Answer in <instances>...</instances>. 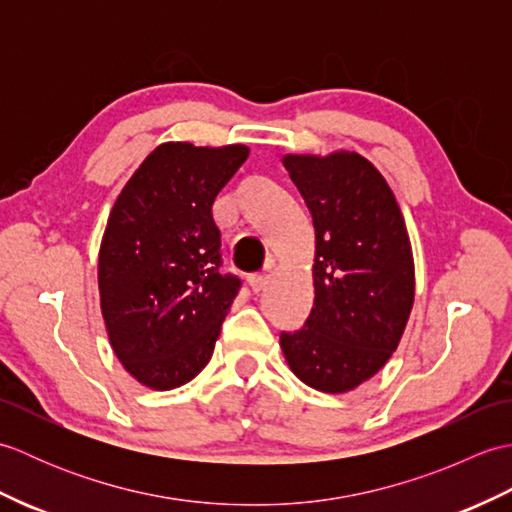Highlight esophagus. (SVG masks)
<instances>
[{
	"instance_id": "esophagus-1",
	"label": "esophagus",
	"mask_w": 512,
	"mask_h": 512,
	"mask_svg": "<svg viewBox=\"0 0 512 512\" xmlns=\"http://www.w3.org/2000/svg\"><path fill=\"white\" fill-rule=\"evenodd\" d=\"M248 284H250V288H253V292L264 290L266 284H268V275H262V273L250 275V277H248Z\"/></svg>"
}]
</instances>
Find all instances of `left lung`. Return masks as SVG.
<instances>
[{
    "label": "left lung",
    "instance_id": "left-lung-1",
    "mask_svg": "<svg viewBox=\"0 0 512 512\" xmlns=\"http://www.w3.org/2000/svg\"><path fill=\"white\" fill-rule=\"evenodd\" d=\"M314 224V306L281 350L301 383L356 389L396 352L416 295L405 217L394 191L356 151L286 154Z\"/></svg>",
    "mask_w": 512,
    "mask_h": 512
}]
</instances>
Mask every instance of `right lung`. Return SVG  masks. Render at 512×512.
Masks as SVG:
<instances>
[{"label": "right lung", "instance_id": "add662e5", "mask_svg": "<svg viewBox=\"0 0 512 512\" xmlns=\"http://www.w3.org/2000/svg\"><path fill=\"white\" fill-rule=\"evenodd\" d=\"M246 145L162 143L112 206L99 250V295L118 361L140 385L167 391L211 361L239 279L220 270L215 195Z\"/></svg>", "mask_w": 512, "mask_h": 512}]
</instances>
